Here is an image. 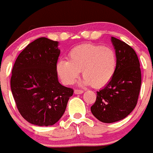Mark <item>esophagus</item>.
Returning a JSON list of instances; mask_svg holds the SVG:
<instances>
[{
	"instance_id": "obj_1",
	"label": "esophagus",
	"mask_w": 153,
	"mask_h": 153,
	"mask_svg": "<svg viewBox=\"0 0 153 153\" xmlns=\"http://www.w3.org/2000/svg\"><path fill=\"white\" fill-rule=\"evenodd\" d=\"M74 93H75V94H81V93H84V90H78V89H75V90H74Z\"/></svg>"
}]
</instances>
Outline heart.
<instances>
[{"label": "heart", "mask_w": 153, "mask_h": 153, "mask_svg": "<svg viewBox=\"0 0 153 153\" xmlns=\"http://www.w3.org/2000/svg\"><path fill=\"white\" fill-rule=\"evenodd\" d=\"M117 66V57L113 48L86 43L72 48L68 54L67 60L57 62L56 70L66 85L73 84L81 71L83 84L101 87L112 78Z\"/></svg>", "instance_id": "1"}]
</instances>
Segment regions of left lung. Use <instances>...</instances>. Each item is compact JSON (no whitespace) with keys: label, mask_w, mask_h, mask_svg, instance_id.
<instances>
[{"label":"left lung","mask_w":153,"mask_h":153,"mask_svg":"<svg viewBox=\"0 0 153 153\" xmlns=\"http://www.w3.org/2000/svg\"><path fill=\"white\" fill-rule=\"evenodd\" d=\"M117 57V66L108 84L97 92L91 107L93 116L105 123L126 117L137 105L141 85L140 62L131 46L111 36Z\"/></svg>","instance_id":"1"}]
</instances>
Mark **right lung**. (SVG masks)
<instances>
[{
  "label": "right lung",
  "mask_w": 153,
  "mask_h": 153,
  "mask_svg": "<svg viewBox=\"0 0 153 153\" xmlns=\"http://www.w3.org/2000/svg\"><path fill=\"white\" fill-rule=\"evenodd\" d=\"M58 42L41 37L30 42L16 59L10 79L12 93L19 113L30 123L55 124L66 108L73 89L58 81L56 65Z\"/></svg>",
  "instance_id": "1"
}]
</instances>
